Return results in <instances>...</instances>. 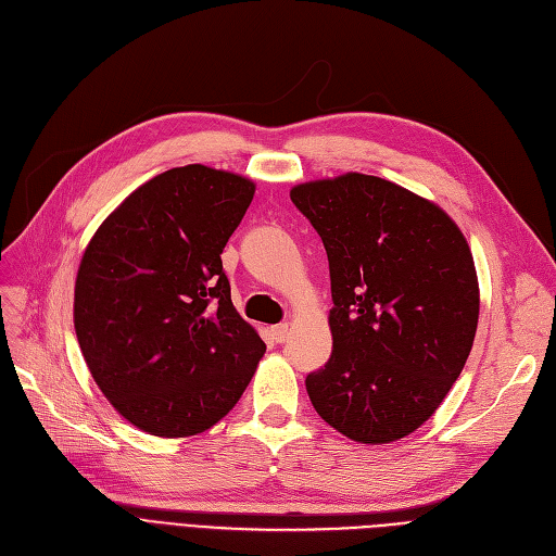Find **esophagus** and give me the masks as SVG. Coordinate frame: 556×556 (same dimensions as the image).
Segmentation results:
<instances>
[{
    "label": "esophagus",
    "instance_id": "esophagus-1",
    "mask_svg": "<svg viewBox=\"0 0 556 556\" xmlns=\"http://www.w3.org/2000/svg\"><path fill=\"white\" fill-rule=\"evenodd\" d=\"M270 334H273V339H275L277 344H283L286 337H289V326H286V324L273 326V328H270Z\"/></svg>",
    "mask_w": 556,
    "mask_h": 556
}]
</instances>
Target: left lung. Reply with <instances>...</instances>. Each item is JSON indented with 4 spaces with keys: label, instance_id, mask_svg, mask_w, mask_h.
I'll list each match as a JSON object with an SVG mask.
<instances>
[{
    "label": "left lung",
    "instance_id": "8db88e82",
    "mask_svg": "<svg viewBox=\"0 0 556 556\" xmlns=\"http://www.w3.org/2000/svg\"><path fill=\"white\" fill-rule=\"evenodd\" d=\"M330 263L332 355L307 376L316 414L361 443L408 437L471 353L478 277L447 214L381 177L346 173L291 189Z\"/></svg>",
    "mask_w": 556,
    "mask_h": 556
}]
</instances>
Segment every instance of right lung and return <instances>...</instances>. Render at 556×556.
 <instances>
[{
  "mask_svg": "<svg viewBox=\"0 0 556 556\" xmlns=\"http://www.w3.org/2000/svg\"><path fill=\"white\" fill-rule=\"evenodd\" d=\"M242 175L189 164L138 187L89 240L74 326L119 416L182 439L238 404L265 353L236 312L222 252L254 199Z\"/></svg>",
  "mask_w": 556,
  "mask_h": 556,
  "instance_id": "1",
  "label": "right lung"
}]
</instances>
